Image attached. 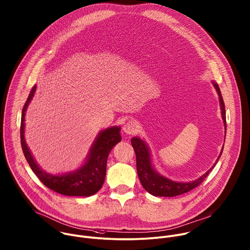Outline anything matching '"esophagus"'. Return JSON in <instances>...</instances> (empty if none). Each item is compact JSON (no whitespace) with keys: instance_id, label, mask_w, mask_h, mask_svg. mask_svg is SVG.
I'll return each instance as SVG.
<instances>
[{"instance_id":"1","label":"esophagus","mask_w":250,"mask_h":250,"mask_svg":"<svg viewBox=\"0 0 250 250\" xmlns=\"http://www.w3.org/2000/svg\"><path fill=\"white\" fill-rule=\"evenodd\" d=\"M138 128H139L138 124L134 120L133 121L130 120L126 124H125V125L123 127V130L126 134H134L138 131Z\"/></svg>"}]
</instances>
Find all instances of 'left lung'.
Listing matches in <instances>:
<instances>
[{
  "label": "left lung",
  "mask_w": 250,
  "mask_h": 250,
  "mask_svg": "<svg viewBox=\"0 0 250 250\" xmlns=\"http://www.w3.org/2000/svg\"><path fill=\"white\" fill-rule=\"evenodd\" d=\"M212 85L215 88L218 98H219V104L221 109V116L223 120V124L225 126V134H226V113H225V105L224 101L221 96L220 89L218 85L212 81ZM131 145L134 149L136 154V167H137V174L141 185L143 188L153 196H161V197H174L177 195H181L187 193L193 188H197L202 182L208 177L211 169L215 166L216 162L218 161L219 157L221 156L223 148L221 149L220 154L216 160V162L211 166V168L206 172L202 177L197 180L189 183H179L172 181L166 177H163L159 173H157L151 164L150 158V149L149 146L146 144L145 141L138 137H133L131 139Z\"/></svg>",
  "instance_id": "1"
}]
</instances>
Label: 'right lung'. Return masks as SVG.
I'll use <instances>...</instances> for the list:
<instances>
[{
    "label": "right lung",
    "mask_w": 250,
    "mask_h": 250,
    "mask_svg": "<svg viewBox=\"0 0 250 250\" xmlns=\"http://www.w3.org/2000/svg\"><path fill=\"white\" fill-rule=\"evenodd\" d=\"M37 86H34L24 104L20 126L21 146L30 167L45 187L57 193L66 196L85 197L96 194L104 183L108 154L114 146L122 140V136L120 134L121 127L112 126L100 131L91 148L86 162H84V164L77 170L62 175L49 174L38 165L26 144L24 137L25 112L34 98Z\"/></svg>",
    "instance_id": "add662e5"
}]
</instances>
